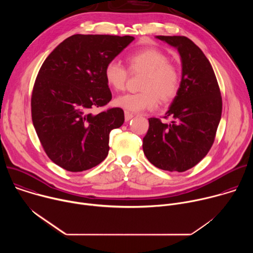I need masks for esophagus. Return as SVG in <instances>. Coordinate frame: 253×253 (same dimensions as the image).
Here are the masks:
<instances>
[{"instance_id":"obj_1","label":"esophagus","mask_w":253,"mask_h":253,"mask_svg":"<svg viewBox=\"0 0 253 253\" xmlns=\"http://www.w3.org/2000/svg\"><path fill=\"white\" fill-rule=\"evenodd\" d=\"M133 117H134V114H132V113H130V112H128V111H125V121H126V122L130 121Z\"/></svg>"}]
</instances>
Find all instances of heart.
Returning <instances> with one entry per match:
<instances>
[{"label": "heart", "instance_id": "b5f03b06", "mask_svg": "<svg viewBox=\"0 0 253 253\" xmlns=\"http://www.w3.org/2000/svg\"><path fill=\"white\" fill-rule=\"evenodd\" d=\"M133 72H145L139 93H126L115 99V105L128 112H141L156 108L159 99L167 103L173 100L180 87L178 70L168 63L167 56L154 48L139 50L127 58ZM108 86L116 91L123 90L128 71L116 60L110 61L104 69Z\"/></svg>", "mask_w": 253, "mask_h": 253}]
</instances>
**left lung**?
<instances>
[{
	"instance_id": "left-lung-1",
	"label": "left lung",
	"mask_w": 253,
	"mask_h": 253,
	"mask_svg": "<svg viewBox=\"0 0 253 253\" xmlns=\"http://www.w3.org/2000/svg\"><path fill=\"white\" fill-rule=\"evenodd\" d=\"M175 48L181 60V81L162 123L149 118L143 151L159 169L183 172L200 162L210 150L221 118L222 99L210 62L183 36H156Z\"/></svg>"
}]
</instances>
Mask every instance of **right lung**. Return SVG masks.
Returning a JSON list of instances; mask_svg holds the SVG:
<instances>
[{
	"instance_id": "obj_1",
	"label": "right lung",
	"mask_w": 253,
	"mask_h": 253,
	"mask_svg": "<svg viewBox=\"0 0 253 253\" xmlns=\"http://www.w3.org/2000/svg\"><path fill=\"white\" fill-rule=\"evenodd\" d=\"M132 36L73 35L43 63L32 94V120L48 157L71 172L100 164L109 151V133L124 123V111L111 108L104 69L131 42Z\"/></svg>"
}]
</instances>
